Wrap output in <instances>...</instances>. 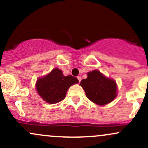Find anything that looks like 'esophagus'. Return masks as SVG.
<instances>
[{"mask_svg":"<svg viewBox=\"0 0 148 148\" xmlns=\"http://www.w3.org/2000/svg\"><path fill=\"white\" fill-rule=\"evenodd\" d=\"M77 79H78V80H79V81L80 82V81H81V77L80 76H77Z\"/></svg>","mask_w":148,"mask_h":148,"instance_id":"esophagus-1","label":"esophagus"}]
</instances>
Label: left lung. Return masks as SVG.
<instances>
[{
	"instance_id": "left-lung-1",
	"label": "left lung",
	"mask_w": 148,
	"mask_h": 148,
	"mask_svg": "<svg viewBox=\"0 0 148 148\" xmlns=\"http://www.w3.org/2000/svg\"><path fill=\"white\" fill-rule=\"evenodd\" d=\"M88 77L81 81L86 95L93 103L100 106L110 103L117 96V85L99 71L93 70L87 74Z\"/></svg>"
}]
</instances>
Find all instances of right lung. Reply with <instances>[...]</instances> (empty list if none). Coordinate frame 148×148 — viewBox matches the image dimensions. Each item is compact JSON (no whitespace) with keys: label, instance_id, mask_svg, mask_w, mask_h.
<instances>
[{"label":"right lung","instance_id":"obj_1","mask_svg":"<svg viewBox=\"0 0 148 148\" xmlns=\"http://www.w3.org/2000/svg\"><path fill=\"white\" fill-rule=\"evenodd\" d=\"M79 80L72 75L64 76L58 68L53 69L42 78L37 80L36 90L42 99L49 103H56L63 100L67 90Z\"/></svg>","mask_w":148,"mask_h":148}]
</instances>
